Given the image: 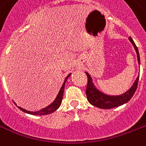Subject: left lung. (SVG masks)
I'll return each instance as SVG.
<instances>
[{
	"label": "left lung",
	"mask_w": 146,
	"mask_h": 146,
	"mask_svg": "<svg viewBox=\"0 0 146 146\" xmlns=\"http://www.w3.org/2000/svg\"><path fill=\"white\" fill-rule=\"evenodd\" d=\"M129 39L136 51L138 61H139V63H140L139 53L137 46L131 36H129ZM86 74L88 78L87 86H86V90L87 100L89 101V103L96 107L100 108V109H105V110L117 107L119 106L123 105V104L128 103L130 99L133 96L136 89H137L138 82H139V76H138L132 87L130 88L126 93H123L120 96H108L98 90L93 85V82H92V78L89 75V73H86Z\"/></svg>",
	"instance_id": "left-lung-1"
}]
</instances>
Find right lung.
<instances>
[{
  "mask_svg": "<svg viewBox=\"0 0 146 146\" xmlns=\"http://www.w3.org/2000/svg\"><path fill=\"white\" fill-rule=\"evenodd\" d=\"M70 75H71V73H70V74L66 76V78L65 79V80H64V83H63V86H62V87H61L60 90V92H59L58 95H57L56 98L55 99V100H54L53 103H51L50 106H46V108H43V109L39 110V111H36V112H31V111H27V110H24V109L20 107V106H18V108L21 110V111L24 112V113H28V114H31V115H48V114H50V113H53V112L57 110V109L60 107V106L61 105L62 100H63V93H64V87H65L66 81L67 80V79H68V77Z\"/></svg>",
  "mask_w": 146,
  "mask_h": 146,
  "instance_id": "obj_1",
  "label": "right lung"
}]
</instances>
